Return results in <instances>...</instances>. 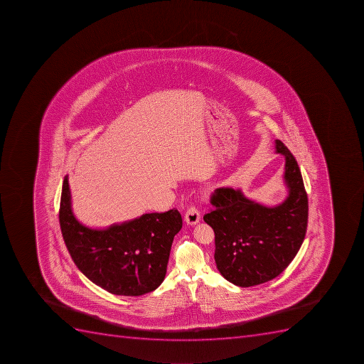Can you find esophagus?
<instances>
[{
  "instance_id": "1",
  "label": "esophagus",
  "mask_w": 364,
  "mask_h": 364,
  "mask_svg": "<svg viewBox=\"0 0 364 364\" xmlns=\"http://www.w3.org/2000/svg\"><path fill=\"white\" fill-rule=\"evenodd\" d=\"M184 220H186L188 225H191V226L199 223V220H200V212L198 211V208H195V206H190V208L186 210Z\"/></svg>"
}]
</instances>
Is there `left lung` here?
<instances>
[{"instance_id":"1","label":"left lung","mask_w":364,"mask_h":364,"mask_svg":"<svg viewBox=\"0 0 364 364\" xmlns=\"http://www.w3.org/2000/svg\"><path fill=\"white\" fill-rule=\"evenodd\" d=\"M275 152L284 156L287 198L269 208L247 198L241 190L219 188L212 193L205 223L215 234L214 259L223 278L251 287L272 280L295 258L308 226V195L293 154L282 141Z\"/></svg>"}]
</instances>
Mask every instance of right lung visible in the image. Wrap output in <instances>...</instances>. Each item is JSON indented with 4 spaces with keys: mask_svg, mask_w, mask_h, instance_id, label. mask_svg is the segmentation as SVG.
<instances>
[{
    "mask_svg": "<svg viewBox=\"0 0 364 364\" xmlns=\"http://www.w3.org/2000/svg\"><path fill=\"white\" fill-rule=\"evenodd\" d=\"M60 226L68 251L86 278L108 293L141 296L165 279L171 243L182 228L178 210L146 213L93 230L77 220L68 176L62 186Z\"/></svg>",
    "mask_w": 364,
    "mask_h": 364,
    "instance_id": "obj_1",
    "label": "right lung"
}]
</instances>
